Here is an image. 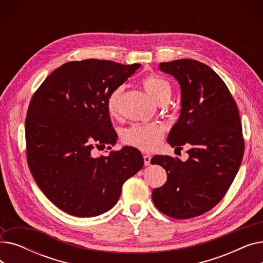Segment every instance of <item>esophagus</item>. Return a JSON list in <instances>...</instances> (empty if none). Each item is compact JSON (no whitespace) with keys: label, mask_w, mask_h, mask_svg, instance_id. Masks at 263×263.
I'll use <instances>...</instances> for the list:
<instances>
[{"label":"esophagus","mask_w":263,"mask_h":263,"mask_svg":"<svg viewBox=\"0 0 263 263\" xmlns=\"http://www.w3.org/2000/svg\"><path fill=\"white\" fill-rule=\"evenodd\" d=\"M150 161H151V157L149 155H144V163L146 166L150 164Z\"/></svg>","instance_id":"esophagus-1"}]
</instances>
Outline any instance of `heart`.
Here are the masks:
<instances>
[{
    "instance_id": "heart-1",
    "label": "heart",
    "mask_w": 263,
    "mask_h": 263,
    "mask_svg": "<svg viewBox=\"0 0 263 263\" xmlns=\"http://www.w3.org/2000/svg\"><path fill=\"white\" fill-rule=\"evenodd\" d=\"M143 86L147 93L156 102L160 103L170 99L172 88L170 83L160 77L149 76L144 79ZM122 92V87L115 88L107 97L106 108L110 116H117L119 113V100ZM163 129L156 123L144 124L135 123L124 131L123 139L128 144L140 148L142 150H151L156 148L162 140Z\"/></svg>"
}]
</instances>
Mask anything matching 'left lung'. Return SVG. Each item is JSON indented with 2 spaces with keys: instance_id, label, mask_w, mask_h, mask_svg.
Segmentation results:
<instances>
[{
  "instance_id": "1",
  "label": "left lung",
  "mask_w": 263,
  "mask_h": 263,
  "mask_svg": "<svg viewBox=\"0 0 263 263\" xmlns=\"http://www.w3.org/2000/svg\"><path fill=\"white\" fill-rule=\"evenodd\" d=\"M159 68L180 85V116L167 142L176 149L189 147V159H151L167 173V181L153 191V200L165 215L185 219L211 210L225 196L244 155L242 123L229 89L209 66L183 59Z\"/></svg>"
}]
</instances>
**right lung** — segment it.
I'll return each mask as SVG.
<instances>
[{
    "label": "right lung",
    "mask_w": 263,
    "mask_h": 263,
    "mask_svg": "<svg viewBox=\"0 0 263 263\" xmlns=\"http://www.w3.org/2000/svg\"><path fill=\"white\" fill-rule=\"evenodd\" d=\"M140 67L95 59L69 62L34 93L25 119L27 163L37 185L62 211L78 217L108 211L123 182L143 167L141 151L131 146L107 157L91 155L95 146L116 144L107 97Z\"/></svg>",
    "instance_id": "1"
}]
</instances>
